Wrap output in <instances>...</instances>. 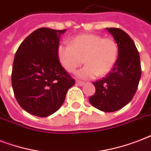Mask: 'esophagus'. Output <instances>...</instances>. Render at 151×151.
<instances>
[{
  "instance_id": "1",
  "label": "esophagus",
  "mask_w": 151,
  "mask_h": 151,
  "mask_svg": "<svg viewBox=\"0 0 151 151\" xmlns=\"http://www.w3.org/2000/svg\"><path fill=\"white\" fill-rule=\"evenodd\" d=\"M76 84H77V85H79V86H83V84H84V83H83V82L78 81V80H77V81H76Z\"/></svg>"
}]
</instances>
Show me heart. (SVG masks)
<instances>
[{
  "label": "heart",
  "mask_w": 151,
  "mask_h": 151,
  "mask_svg": "<svg viewBox=\"0 0 151 151\" xmlns=\"http://www.w3.org/2000/svg\"><path fill=\"white\" fill-rule=\"evenodd\" d=\"M118 45L113 38H102L95 34L79 35L70 41V45L60 44L57 57L64 68L74 72L83 63L86 65L78 71L81 79H94L108 74L114 67L118 57Z\"/></svg>",
  "instance_id": "1"
}]
</instances>
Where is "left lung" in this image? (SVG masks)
Listing matches in <instances>:
<instances>
[{"label":"left lung","mask_w":151,"mask_h":151,"mask_svg":"<svg viewBox=\"0 0 151 151\" xmlns=\"http://www.w3.org/2000/svg\"><path fill=\"white\" fill-rule=\"evenodd\" d=\"M106 30L117 43L118 57L112 71L93 83L96 91L89 101L99 110L110 113L132 101L141 78V65L139 53L130 36L119 28Z\"/></svg>","instance_id":"1"}]
</instances>
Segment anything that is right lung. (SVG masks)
<instances>
[{"label": "right lung", "mask_w": 151, "mask_h": 151, "mask_svg": "<svg viewBox=\"0 0 151 151\" xmlns=\"http://www.w3.org/2000/svg\"><path fill=\"white\" fill-rule=\"evenodd\" d=\"M65 31L37 29L24 39L15 54L12 72L14 94L19 106L32 115H52L75 84L57 57L60 36Z\"/></svg>", "instance_id": "add662e5"}]
</instances>
